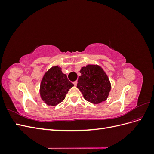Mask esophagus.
Masks as SVG:
<instances>
[{
  "label": "esophagus",
  "instance_id": "obj_1",
  "mask_svg": "<svg viewBox=\"0 0 154 154\" xmlns=\"http://www.w3.org/2000/svg\"><path fill=\"white\" fill-rule=\"evenodd\" d=\"M77 83H78V82H77V81H75V82H73V84L76 86V85H77Z\"/></svg>",
  "mask_w": 154,
  "mask_h": 154
}]
</instances>
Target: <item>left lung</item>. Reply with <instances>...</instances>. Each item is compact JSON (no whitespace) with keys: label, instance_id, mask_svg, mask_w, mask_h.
I'll list each match as a JSON object with an SVG mask.
<instances>
[{"label":"left lung","instance_id":"left-lung-1","mask_svg":"<svg viewBox=\"0 0 154 154\" xmlns=\"http://www.w3.org/2000/svg\"><path fill=\"white\" fill-rule=\"evenodd\" d=\"M77 88L84 98L94 104L105 101L109 95L111 84L106 74L98 65L88 64L82 67Z\"/></svg>","mask_w":154,"mask_h":154}]
</instances>
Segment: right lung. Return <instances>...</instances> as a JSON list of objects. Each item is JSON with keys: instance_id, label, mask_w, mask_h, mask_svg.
I'll use <instances>...</instances> for the list:
<instances>
[{"instance_id": "obj_1", "label": "right lung", "mask_w": 154, "mask_h": 154, "mask_svg": "<svg viewBox=\"0 0 154 154\" xmlns=\"http://www.w3.org/2000/svg\"><path fill=\"white\" fill-rule=\"evenodd\" d=\"M74 86L58 66L45 72L41 81L40 94L42 100L49 106H56L62 102L70 88Z\"/></svg>"}]
</instances>
